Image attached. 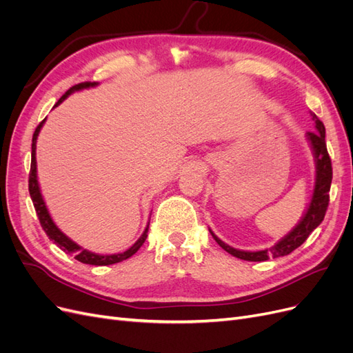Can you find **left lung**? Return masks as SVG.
Listing matches in <instances>:
<instances>
[{"label": "left lung", "mask_w": 353, "mask_h": 353, "mask_svg": "<svg viewBox=\"0 0 353 353\" xmlns=\"http://www.w3.org/2000/svg\"><path fill=\"white\" fill-rule=\"evenodd\" d=\"M312 119L315 121L316 131L306 132V137L312 145V150L316 160V181H315L311 205H309L305 216L302 218L301 222L297 223L296 228L290 234H287L283 240H280L275 245H272L271 249L259 250V252H244V250L230 248L228 244L221 241L215 234L210 231L212 237L215 239L221 248L225 252H228L230 254L236 256L239 259L250 261V262H262V261H268L270 258H280V256L290 254L293 250L299 248V245L303 244L309 237V234H311L319 223L323 222L328 208V201H330L328 193L331 187V179H333V168H331V159L327 152L325 126L321 121L318 119L315 113H312Z\"/></svg>", "instance_id": "left-lung-1"}]
</instances>
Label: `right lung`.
Here are the masks:
<instances>
[{
    "label": "right lung",
    "mask_w": 353,
    "mask_h": 353,
    "mask_svg": "<svg viewBox=\"0 0 353 353\" xmlns=\"http://www.w3.org/2000/svg\"><path fill=\"white\" fill-rule=\"evenodd\" d=\"M97 85V82H81L78 85H73L72 88H69L65 94H63V97L54 104L59 105L63 100H65L69 94H72L73 91H78V90H83V88H90V87H95ZM46 119L42 121L38 126L37 130L34 132V137H32V160H30V172H29V194H30V199L32 201H34V206H35V210H37V215H38V219H39V223L42 230L46 231V234L48 236L50 240L54 241L59 248L61 250H65L66 253L69 254H74V259L82 262V263H88V265H100V266H104V265H112V263H117V262H122L128 258H131V256L141 248L143 243L147 239V231H148V225L145 228V231L143 232V236L138 239L132 248L128 249L126 252L123 253H117V254H95V253H91L88 250H85L82 248H79V245L77 243H73L69 237H66L65 234H63L57 227L56 223L52 222L50 213L47 210V206L44 203V199H42L41 196V191H39V185H38V179H37V157H35V150H37V138H38V134L41 131L42 125H44Z\"/></svg>",
    "instance_id": "obj_1"
}]
</instances>
